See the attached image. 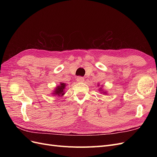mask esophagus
I'll use <instances>...</instances> for the list:
<instances>
[{
    "label": "esophagus",
    "mask_w": 157,
    "mask_h": 157,
    "mask_svg": "<svg viewBox=\"0 0 157 157\" xmlns=\"http://www.w3.org/2000/svg\"><path fill=\"white\" fill-rule=\"evenodd\" d=\"M77 82H84V78L83 77H77Z\"/></svg>",
    "instance_id": "1"
}]
</instances>
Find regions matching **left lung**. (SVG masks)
<instances>
[{"label": "left lung", "instance_id": "1", "mask_svg": "<svg viewBox=\"0 0 157 157\" xmlns=\"http://www.w3.org/2000/svg\"><path fill=\"white\" fill-rule=\"evenodd\" d=\"M98 86H99V84H98ZM99 92H100V93H101V94H107V92L106 91V90H103V85H102L101 86L99 87Z\"/></svg>", "mask_w": 157, "mask_h": 157}]
</instances>
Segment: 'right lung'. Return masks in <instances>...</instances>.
<instances>
[{"label": "right lung", "instance_id": "right-lung-1", "mask_svg": "<svg viewBox=\"0 0 157 157\" xmlns=\"http://www.w3.org/2000/svg\"><path fill=\"white\" fill-rule=\"evenodd\" d=\"M67 86V84L63 82H59V84L58 86H57L54 90H53L51 94L54 96H63V95L65 94V88Z\"/></svg>", "mask_w": 157, "mask_h": 157}]
</instances>
